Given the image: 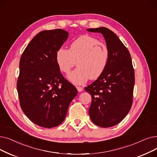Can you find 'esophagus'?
Instances as JSON below:
<instances>
[{
  "label": "esophagus",
  "mask_w": 157,
  "mask_h": 157,
  "mask_svg": "<svg viewBox=\"0 0 157 157\" xmlns=\"http://www.w3.org/2000/svg\"><path fill=\"white\" fill-rule=\"evenodd\" d=\"M77 90H78V92H82V90H83V87H81V86H76Z\"/></svg>",
  "instance_id": "34e87169"
}]
</instances>
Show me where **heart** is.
I'll return each mask as SVG.
<instances>
[{
  "label": "heart",
  "instance_id": "heart-1",
  "mask_svg": "<svg viewBox=\"0 0 157 157\" xmlns=\"http://www.w3.org/2000/svg\"><path fill=\"white\" fill-rule=\"evenodd\" d=\"M109 56L106 45L89 35H83L71 44L69 49H59L56 54L60 71L68 74L77 62L78 67L68 78L72 83L81 85L88 79L98 78L105 70Z\"/></svg>",
  "mask_w": 157,
  "mask_h": 157
}]
</instances>
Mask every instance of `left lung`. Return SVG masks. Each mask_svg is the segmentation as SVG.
<instances>
[{"instance_id":"left-lung-1","label":"left lung","mask_w":157,"mask_h":157,"mask_svg":"<svg viewBox=\"0 0 157 157\" xmlns=\"http://www.w3.org/2000/svg\"><path fill=\"white\" fill-rule=\"evenodd\" d=\"M87 31L101 33L109 52L103 74L85 88L92 97L90 117L95 125L111 127L126 116L132 105L135 72L132 58L125 45L111 30L102 27Z\"/></svg>"}]
</instances>
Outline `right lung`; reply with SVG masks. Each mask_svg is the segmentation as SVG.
Returning <instances> with one entry per match:
<instances>
[{"instance_id": "add662e5", "label": "right lung", "mask_w": 157, "mask_h": 157, "mask_svg": "<svg viewBox=\"0 0 157 157\" xmlns=\"http://www.w3.org/2000/svg\"><path fill=\"white\" fill-rule=\"evenodd\" d=\"M62 29L43 31L34 37L20 60L17 91L20 105L33 122L51 128L64 121L76 96V88L60 72L56 54L69 37Z\"/></svg>"}]
</instances>
